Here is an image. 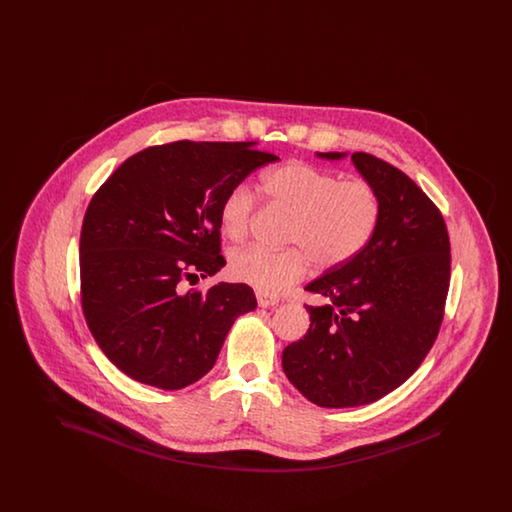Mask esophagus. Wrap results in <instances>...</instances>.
<instances>
[{
    "mask_svg": "<svg viewBox=\"0 0 512 512\" xmlns=\"http://www.w3.org/2000/svg\"><path fill=\"white\" fill-rule=\"evenodd\" d=\"M257 303H259L261 307H274V305L280 303V297L270 295V293L257 292Z\"/></svg>",
    "mask_w": 512,
    "mask_h": 512,
    "instance_id": "obj_1",
    "label": "esophagus"
}]
</instances>
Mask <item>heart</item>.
Listing matches in <instances>:
<instances>
[{"label": "heart", "instance_id": "heart-1", "mask_svg": "<svg viewBox=\"0 0 512 512\" xmlns=\"http://www.w3.org/2000/svg\"><path fill=\"white\" fill-rule=\"evenodd\" d=\"M259 190L293 213L286 240L295 247L270 249L249 245L230 259V274L265 293L288 290L311 263L320 268L347 265L372 242L382 199L365 178L343 180L341 174L309 163H288L261 176ZM257 211V195L247 184L232 186L220 203V226L228 240L244 242Z\"/></svg>", "mask_w": 512, "mask_h": 512}]
</instances>
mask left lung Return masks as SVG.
<instances>
[{
  "label": "left lung",
  "instance_id": "8db88e82",
  "mask_svg": "<svg viewBox=\"0 0 512 512\" xmlns=\"http://www.w3.org/2000/svg\"><path fill=\"white\" fill-rule=\"evenodd\" d=\"M351 159L382 199L378 230L359 257L305 288L322 303L305 305L309 332L282 355L293 386L330 409L372 403L413 376L438 338L451 280L436 203L388 161L363 151Z\"/></svg>",
  "mask_w": 512,
  "mask_h": 512
}]
</instances>
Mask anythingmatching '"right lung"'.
Listing matches in <instances>:
<instances>
[{"mask_svg":"<svg viewBox=\"0 0 512 512\" xmlns=\"http://www.w3.org/2000/svg\"><path fill=\"white\" fill-rule=\"evenodd\" d=\"M276 159L253 142L180 140L128 157L94 194L80 234V301L94 340L126 376L161 390L194 384L234 320L257 307L247 284L203 292L184 282L226 265L220 203Z\"/></svg>","mask_w":512,"mask_h":512,"instance_id":"right-lung-1","label":"right lung"}]
</instances>
